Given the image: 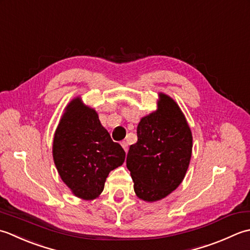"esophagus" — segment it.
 Masks as SVG:
<instances>
[{
    "instance_id": "34e87169",
    "label": "esophagus",
    "mask_w": 250,
    "mask_h": 250,
    "mask_svg": "<svg viewBox=\"0 0 250 250\" xmlns=\"http://www.w3.org/2000/svg\"><path fill=\"white\" fill-rule=\"evenodd\" d=\"M122 146H123V149L125 152L128 151V144H127V141H122Z\"/></svg>"
}]
</instances>
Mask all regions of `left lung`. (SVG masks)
I'll list each match as a JSON object with an SVG mask.
<instances>
[{"instance_id":"left-lung-1","label":"left lung","mask_w":250,"mask_h":250,"mask_svg":"<svg viewBox=\"0 0 250 250\" xmlns=\"http://www.w3.org/2000/svg\"><path fill=\"white\" fill-rule=\"evenodd\" d=\"M137 137L126 159L135 193L146 202L162 200L186 176L192 154L191 129L175 100L160 94L157 110L141 119Z\"/></svg>"}]
</instances>
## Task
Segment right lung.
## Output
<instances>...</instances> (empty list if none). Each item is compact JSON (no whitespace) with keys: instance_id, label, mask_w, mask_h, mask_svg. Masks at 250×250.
Instances as JSON below:
<instances>
[{"instance_id":"right-lung-1","label":"right lung","mask_w":250,"mask_h":250,"mask_svg":"<svg viewBox=\"0 0 250 250\" xmlns=\"http://www.w3.org/2000/svg\"><path fill=\"white\" fill-rule=\"evenodd\" d=\"M53 157L62 181L75 196L98 197L111 170L125 161V151L101 125L97 112L75 98L56 129Z\"/></svg>"}]
</instances>
